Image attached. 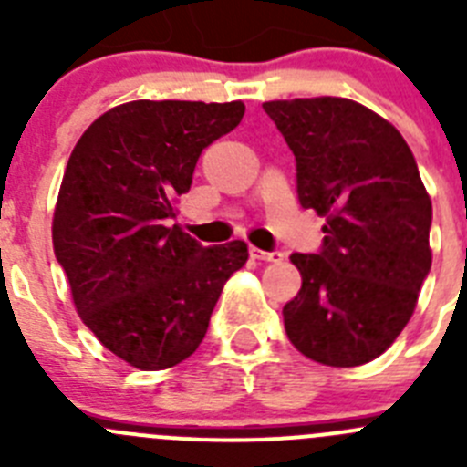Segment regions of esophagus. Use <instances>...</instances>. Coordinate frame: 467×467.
Wrapping results in <instances>:
<instances>
[{
	"label": "esophagus",
	"instance_id": "1",
	"mask_svg": "<svg viewBox=\"0 0 467 467\" xmlns=\"http://www.w3.org/2000/svg\"><path fill=\"white\" fill-rule=\"evenodd\" d=\"M250 254H253L254 259H259V262H280V259H283V253H280V250L266 253V250H259V247H250Z\"/></svg>",
	"mask_w": 467,
	"mask_h": 467
}]
</instances>
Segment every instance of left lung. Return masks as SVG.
I'll return each mask as SVG.
<instances>
[{"mask_svg": "<svg viewBox=\"0 0 467 467\" xmlns=\"http://www.w3.org/2000/svg\"><path fill=\"white\" fill-rule=\"evenodd\" d=\"M296 161L301 208L323 214L317 253L292 254L301 290L283 308L299 353L329 367L374 360L410 323L431 274L432 203L410 144L346 98L264 102Z\"/></svg>", "mask_w": 467, "mask_h": 467, "instance_id": "left-lung-1", "label": "left lung"}]
</instances>
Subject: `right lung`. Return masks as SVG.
<instances>
[{
	"mask_svg": "<svg viewBox=\"0 0 467 467\" xmlns=\"http://www.w3.org/2000/svg\"><path fill=\"white\" fill-rule=\"evenodd\" d=\"M243 114V102H126L95 119L69 156L53 253L86 327L138 369L187 360L247 262L243 241L205 247L171 226L201 151Z\"/></svg>",
	"mask_w": 467,
	"mask_h": 467,
	"instance_id": "1",
	"label": "right lung"
}]
</instances>
